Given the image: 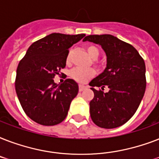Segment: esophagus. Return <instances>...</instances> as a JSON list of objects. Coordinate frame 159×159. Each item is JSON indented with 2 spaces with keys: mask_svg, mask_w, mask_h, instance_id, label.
Returning <instances> with one entry per match:
<instances>
[{
  "mask_svg": "<svg viewBox=\"0 0 159 159\" xmlns=\"http://www.w3.org/2000/svg\"><path fill=\"white\" fill-rule=\"evenodd\" d=\"M86 88H87V87H86V86H83V85H80V86H79V91H80V92H82V91H84Z\"/></svg>",
  "mask_w": 159,
  "mask_h": 159,
  "instance_id": "34e87169",
  "label": "esophagus"
}]
</instances>
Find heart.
Masks as SVG:
<instances>
[{"mask_svg": "<svg viewBox=\"0 0 159 159\" xmlns=\"http://www.w3.org/2000/svg\"><path fill=\"white\" fill-rule=\"evenodd\" d=\"M87 51L89 56L92 57V59H97V57H99L100 55V49L97 46L94 44H89L87 46ZM73 53V49L70 48L68 52H67V57H66V62L67 64L71 62V58H72V55ZM94 63L96 65H98V62L97 61H94ZM95 76V71L92 68H87V69H82V68H74L70 72V77H72V79L75 80L76 82H79V83H85L87 82L88 80Z\"/></svg>", "mask_w": 159, "mask_h": 159, "instance_id": "1", "label": "heart"}]
</instances>
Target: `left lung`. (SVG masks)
<instances>
[{"instance_id": "1", "label": "left lung", "mask_w": 159, "mask_h": 159, "mask_svg": "<svg viewBox=\"0 0 159 159\" xmlns=\"http://www.w3.org/2000/svg\"><path fill=\"white\" fill-rule=\"evenodd\" d=\"M83 41L102 46L106 54L104 72L90 82L94 98L90 102L92 121L101 128L125 124L137 111L146 88L145 63L133 46L111 34L88 35ZM106 86L104 93L94 87Z\"/></svg>"}]
</instances>
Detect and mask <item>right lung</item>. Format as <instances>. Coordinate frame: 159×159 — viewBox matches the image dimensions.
Returning <instances> with one entry per match:
<instances>
[{"instance_id":"add662e5","label":"right lung","mask_w":159,"mask_h":159,"mask_svg":"<svg viewBox=\"0 0 159 159\" xmlns=\"http://www.w3.org/2000/svg\"><path fill=\"white\" fill-rule=\"evenodd\" d=\"M84 36L51 34L32 43L19 62L16 94L24 111L36 123L55 125L66 118L78 85L72 79L57 85L53 78L66 66L68 48Z\"/></svg>"}]
</instances>
